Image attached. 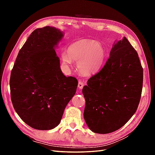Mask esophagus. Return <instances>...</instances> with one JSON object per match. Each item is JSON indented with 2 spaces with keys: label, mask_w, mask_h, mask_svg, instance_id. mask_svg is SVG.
<instances>
[{
  "label": "esophagus",
  "mask_w": 155,
  "mask_h": 155,
  "mask_svg": "<svg viewBox=\"0 0 155 155\" xmlns=\"http://www.w3.org/2000/svg\"><path fill=\"white\" fill-rule=\"evenodd\" d=\"M84 87V83H82V82L79 81L78 82V88H79V89H82V88H83Z\"/></svg>",
  "instance_id": "34e87169"
}]
</instances>
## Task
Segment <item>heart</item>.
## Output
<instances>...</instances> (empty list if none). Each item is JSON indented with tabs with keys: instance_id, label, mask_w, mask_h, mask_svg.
Instances as JSON below:
<instances>
[{
	"instance_id": "b5f03b06",
	"label": "heart",
	"mask_w": 155,
	"mask_h": 155,
	"mask_svg": "<svg viewBox=\"0 0 155 155\" xmlns=\"http://www.w3.org/2000/svg\"><path fill=\"white\" fill-rule=\"evenodd\" d=\"M105 58L103 46L94 41L83 39L72 43L67 54L62 53V59L66 64L72 61L77 63L78 69L83 74H93L99 70Z\"/></svg>"
}]
</instances>
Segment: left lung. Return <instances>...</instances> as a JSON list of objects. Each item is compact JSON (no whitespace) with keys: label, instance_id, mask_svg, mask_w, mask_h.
I'll list each match as a JSON object with an SVG mask.
<instances>
[{"label":"left lung","instance_id":"8db88e82","mask_svg":"<svg viewBox=\"0 0 155 155\" xmlns=\"http://www.w3.org/2000/svg\"><path fill=\"white\" fill-rule=\"evenodd\" d=\"M143 82L139 55L124 37L113 45L103 68L83 88L88 128L95 133L107 134L124 126L139 106Z\"/></svg>","mask_w":155,"mask_h":155}]
</instances>
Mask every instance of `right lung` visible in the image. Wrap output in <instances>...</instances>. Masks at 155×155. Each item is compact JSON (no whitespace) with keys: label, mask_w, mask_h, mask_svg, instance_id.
I'll list each match as a JSON object with an SVG mask.
<instances>
[{"label":"right lung","mask_w":155,"mask_h":155,"mask_svg":"<svg viewBox=\"0 0 155 155\" xmlns=\"http://www.w3.org/2000/svg\"><path fill=\"white\" fill-rule=\"evenodd\" d=\"M63 36L49 26L36 29L19 51L11 71L13 107L21 119L35 129L58 126L77 91L78 81L63 74L54 51Z\"/></svg>","instance_id":"right-lung-1"}]
</instances>
